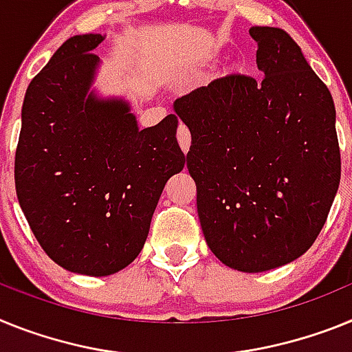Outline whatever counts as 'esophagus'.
<instances>
[{
  "mask_svg": "<svg viewBox=\"0 0 352 352\" xmlns=\"http://www.w3.org/2000/svg\"><path fill=\"white\" fill-rule=\"evenodd\" d=\"M177 140H179L180 148L184 152L189 151V145H191V134H189V129L184 124L179 125V133H177Z\"/></svg>",
  "mask_w": 352,
  "mask_h": 352,
  "instance_id": "1",
  "label": "esophagus"
}]
</instances>
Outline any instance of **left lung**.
Here are the masks:
<instances>
[{
	"mask_svg": "<svg viewBox=\"0 0 352 352\" xmlns=\"http://www.w3.org/2000/svg\"><path fill=\"white\" fill-rule=\"evenodd\" d=\"M261 81L214 79L175 100L191 133L188 170L207 246L262 273L296 261L322 230L340 184L335 104L299 45L253 26Z\"/></svg>",
	"mask_w": 352,
	"mask_h": 352,
	"instance_id": "obj_1",
	"label": "left lung"
}]
</instances>
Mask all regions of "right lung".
<instances>
[{"mask_svg": "<svg viewBox=\"0 0 352 352\" xmlns=\"http://www.w3.org/2000/svg\"><path fill=\"white\" fill-rule=\"evenodd\" d=\"M100 33L70 36L32 79L15 151V191L49 258L108 276L142 252L166 180L188 155L175 115L138 129L124 99L90 90Z\"/></svg>", "mask_w": 352, "mask_h": 352, "instance_id": "1", "label": "right lung"}]
</instances>
